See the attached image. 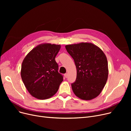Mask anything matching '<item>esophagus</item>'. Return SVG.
Instances as JSON below:
<instances>
[{"mask_svg":"<svg viewBox=\"0 0 131 131\" xmlns=\"http://www.w3.org/2000/svg\"><path fill=\"white\" fill-rule=\"evenodd\" d=\"M67 73H66V74H65V75H64V77H65V78H67Z\"/></svg>","mask_w":131,"mask_h":131,"instance_id":"34e87169","label":"esophagus"}]
</instances>
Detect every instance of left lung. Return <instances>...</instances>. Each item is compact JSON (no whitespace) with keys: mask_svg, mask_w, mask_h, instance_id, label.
I'll use <instances>...</instances> for the list:
<instances>
[{"mask_svg":"<svg viewBox=\"0 0 131 131\" xmlns=\"http://www.w3.org/2000/svg\"><path fill=\"white\" fill-rule=\"evenodd\" d=\"M65 48L77 67V79L71 85L74 93L84 100L98 97L108 79L105 54L99 47L89 42L68 45Z\"/></svg>","mask_w":131,"mask_h":131,"instance_id":"left-lung-1","label":"left lung"}]
</instances>
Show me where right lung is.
I'll return each mask as SVG.
<instances>
[{
    "instance_id": "right-lung-1",
    "label": "right lung",
    "mask_w": 131,
    "mask_h": 131,
    "mask_svg": "<svg viewBox=\"0 0 131 131\" xmlns=\"http://www.w3.org/2000/svg\"><path fill=\"white\" fill-rule=\"evenodd\" d=\"M60 45L42 43L27 54L22 64L20 75L23 83L33 97L45 100L56 93L63 77L58 73L55 57Z\"/></svg>"
}]
</instances>
